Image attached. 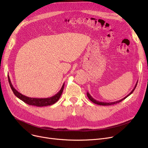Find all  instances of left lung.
<instances>
[{"instance_id":"8db88e82","label":"left lung","mask_w":148,"mask_h":148,"mask_svg":"<svg viewBox=\"0 0 148 148\" xmlns=\"http://www.w3.org/2000/svg\"><path fill=\"white\" fill-rule=\"evenodd\" d=\"M137 82H138V81L137 82V83H136V85H135V86H134V89L131 90V92L130 93V94H129L128 95H127L126 97H124L123 98H122V99H120V100L116 101L110 102H110H109V103H106V102H101V101H97V100L95 99L94 98H93V97L90 95V94H89V93L88 92H87V96H88V98L91 101H92V103H95V104H98V105H101V106H111V105L116 104H118V103H119L121 102L122 100L125 99L127 97H128V96H130V95L132 94V93H133V92H134V89H136V86H137Z\"/></svg>"}]
</instances>
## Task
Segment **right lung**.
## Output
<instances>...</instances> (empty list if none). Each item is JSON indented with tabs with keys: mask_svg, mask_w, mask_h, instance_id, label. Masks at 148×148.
I'll list each match as a JSON object with an SVG mask.
<instances>
[{
	"mask_svg": "<svg viewBox=\"0 0 148 148\" xmlns=\"http://www.w3.org/2000/svg\"><path fill=\"white\" fill-rule=\"evenodd\" d=\"M8 80H9V83L11 86V88L15 96H16L17 98H18L20 99H21V101H23V102H25V103L29 105L35 106L37 107L50 106L56 103L60 98L62 94V92H63V90L64 88V85H65V83H64L63 85H62L60 90L56 94H55L53 97H51L49 98H30V97H28L25 95H22L14 88L13 85L11 82L10 77Z\"/></svg>",
	"mask_w": 148,
	"mask_h": 148,
	"instance_id": "right-lung-1",
	"label": "right lung"
}]
</instances>
